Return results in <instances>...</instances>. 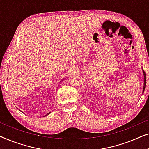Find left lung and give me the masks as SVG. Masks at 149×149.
<instances>
[{"mask_svg":"<svg viewBox=\"0 0 149 149\" xmlns=\"http://www.w3.org/2000/svg\"><path fill=\"white\" fill-rule=\"evenodd\" d=\"M142 73H143V76H144V86H143V90H142V93L144 91V89H145V86H146V74L144 72V71L143 69H142Z\"/></svg>","mask_w":149,"mask_h":149,"instance_id":"1","label":"left lung"}]
</instances>
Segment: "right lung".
Instances as JSON below:
<instances>
[{
	"mask_svg": "<svg viewBox=\"0 0 149 149\" xmlns=\"http://www.w3.org/2000/svg\"><path fill=\"white\" fill-rule=\"evenodd\" d=\"M62 81H60V82H62ZM49 113H51V112H49V113H48L47 114V115H45V116H47V115H48L49 114Z\"/></svg>",
	"mask_w": 149,
	"mask_h": 149,
	"instance_id": "obj_1",
	"label": "right lung"
}]
</instances>
